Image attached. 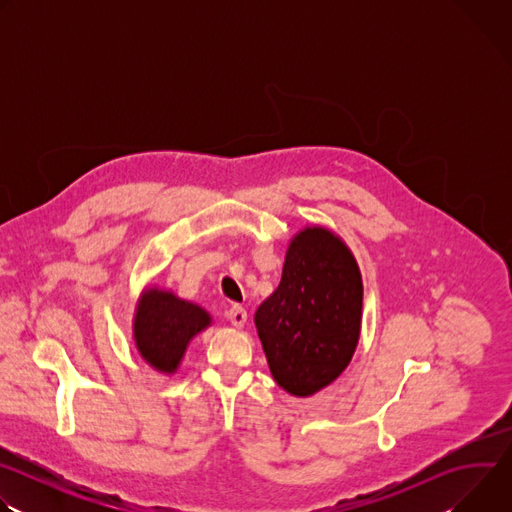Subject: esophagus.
<instances>
[{"label":"esophagus","mask_w":512,"mask_h":512,"mask_svg":"<svg viewBox=\"0 0 512 512\" xmlns=\"http://www.w3.org/2000/svg\"><path fill=\"white\" fill-rule=\"evenodd\" d=\"M227 318L231 320V324H233L235 328H243L245 322H247V310L235 304V306H231V308L227 310Z\"/></svg>","instance_id":"1"}]
</instances>
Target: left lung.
Returning a JSON list of instances; mask_svg holds the SVG:
<instances>
[{"label": "left lung", "instance_id": "1", "mask_svg": "<svg viewBox=\"0 0 512 512\" xmlns=\"http://www.w3.org/2000/svg\"><path fill=\"white\" fill-rule=\"evenodd\" d=\"M362 277L346 243L324 227L289 241L281 281L255 326L275 383L310 397L348 367L360 336Z\"/></svg>", "mask_w": 512, "mask_h": 512}]
</instances>
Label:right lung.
Listing matches in <instances>:
<instances>
[{
  "instance_id": "right-lung-1",
  "label": "right lung",
  "mask_w": 512,
  "mask_h": 512,
  "mask_svg": "<svg viewBox=\"0 0 512 512\" xmlns=\"http://www.w3.org/2000/svg\"><path fill=\"white\" fill-rule=\"evenodd\" d=\"M210 322V314L198 304L186 302L172 291L148 287L141 291L135 308V348L150 367L172 375L178 371L190 340Z\"/></svg>"
}]
</instances>
